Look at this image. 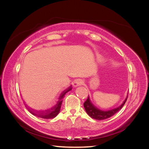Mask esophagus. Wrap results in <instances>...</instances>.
Returning <instances> with one entry per match:
<instances>
[{
    "instance_id": "obj_1",
    "label": "esophagus",
    "mask_w": 149,
    "mask_h": 149,
    "mask_svg": "<svg viewBox=\"0 0 149 149\" xmlns=\"http://www.w3.org/2000/svg\"><path fill=\"white\" fill-rule=\"evenodd\" d=\"M84 84V81L82 79H76L73 83V86L75 87L83 85Z\"/></svg>"
}]
</instances>
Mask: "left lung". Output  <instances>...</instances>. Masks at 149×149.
<instances>
[{
	"instance_id": "obj_1",
	"label": "left lung",
	"mask_w": 149,
	"mask_h": 149,
	"mask_svg": "<svg viewBox=\"0 0 149 149\" xmlns=\"http://www.w3.org/2000/svg\"><path fill=\"white\" fill-rule=\"evenodd\" d=\"M127 97H126L124 102L119 107L109 111H104L100 110L96 107H94L92 104L91 101H90L89 98L88 97L86 101L84 102V107L85 109V111H86L87 114L93 119H96V120H103V119L109 118L110 117L112 116L116 113H117V112H118L121 108L124 106V104L125 103L126 101H127Z\"/></svg>"
}]
</instances>
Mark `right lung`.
I'll use <instances>...</instances> for the list:
<instances>
[{
	"label": "right lung",
	"instance_id": "obj_1",
	"mask_svg": "<svg viewBox=\"0 0 149 149\" xmlns=\"http://www.w3.org/2000/svg\"><path fill=\"white\" fill-rule=\"evenodd\" d=\"M71 89V86H70L68 88H67L66 90H65V91L60 94L59 100H58L56 104L52 108H51L50 109H48L42 112H35L34 110H31L30 109H29V111H30V113H31L33 115L37 116L40 118L49 119H53L54 118H55L60 111L61 106L63 101L62 99L63 98L65 94L67 92L70 91Z\"/></svg>",
	"mask_w": 149,
	"mask_h": 149
}]
</instances>
